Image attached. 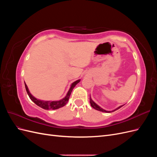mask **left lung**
I'll return each instance as SVG.
<instances>
[{
    "label": "left lung",
    "instance_id": "left-lung-1",
    "mask_svg": "<svg viewBox=\"0 0 157 157\" xmlns=\"http://www.w3.org/2000/svg\"><path fill=\"white\" fill-rule=\"evenodd\" d=\"M90 105H91V106L94 108V109H96V110H98V111H101V112H105V113H111V112H113V111H116V110H117V109H120L121 107H122V106H120V107H118V108H117V109H115V110H113V111H105V110H104V109H103L102 108H101L100 107H99V105H98L97 104L95 103L92 99H91V98L90 97Z\"/></svg>",
    "mask_w": 157,
    "mask_h": 157
}]
</instances>
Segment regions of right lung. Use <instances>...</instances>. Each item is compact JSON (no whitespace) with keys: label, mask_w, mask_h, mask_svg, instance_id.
Masks as SVG:
<instances>
[{"label":"right lung","mask_w":157,"mask_h":157,"mask_svg":"<svg viewBox=\"0 0 157 157\" xmlns=\"http://www.w3.org/2000/svg\"><path fill=\"white\" fill-rule=\"evenodd\" d=\"M79 82H80V80H77V81L74 82L72 84H71L70 89L68 91L67 95H66V96L64 98H63L62 99H61V100L56 101H41V100H39V99H37L34 96H33L32 95L30 94L29 90H28L27 86L25 83V89H26V91H27L28 96H29L30 99L36 104V105H37L38 106H39L40 107L44 109H47V110H48V109H53V110H54V109H59L60 107H62L65 106L66 104H67V103L69 101L71 94V92H72L73 88Z\"/></svg>","instance_id":"1"}]
</instances>
